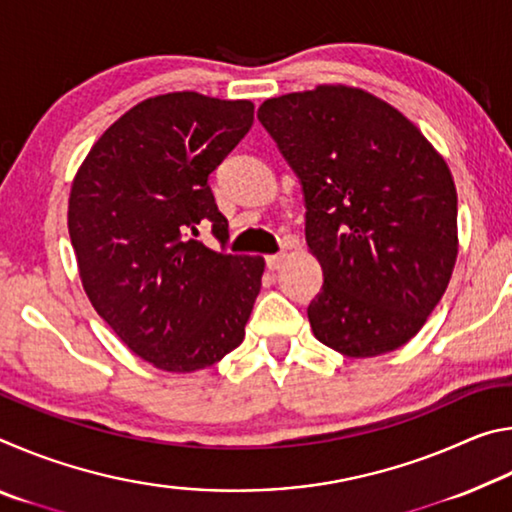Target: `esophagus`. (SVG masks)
<instances>
[{
	"instance_id": "esophagus-1",
	"label": "esophagus",
	"mask_w": 512,
	"mask_h": 512,
	"mask_svg": "<svg viewBox=\"0 0 512 512\" xmlns=\"http://www.w3.org/2000/svg\"><path fill=\"white\" fill-rule=\"evenodd\" d=\"M284 262H287V255H284V253L268 255V257H266V266L271 268V271H277V268H282Z\"/></svg>"
}]
</instances>
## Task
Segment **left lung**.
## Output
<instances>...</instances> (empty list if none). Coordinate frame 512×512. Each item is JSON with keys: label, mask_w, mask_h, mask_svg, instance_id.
<instances>
[{"label": "left lung", "mask_w": 512, "mask_h": 512, "mask_svg": "<svg viewBox=\"0 0 512 512\" xmlns=\"http://www.w3.org/2000/svg\"><path fill=\"white\" fill-rule=\"evenodd\" d=\"M257 119L298 173L305 237L323 268L307 309L316 339L350 359L409 343L452 277V171L391 103L350 85L266 99Z\"/></svg>", "instance_id": "obj_1"}]
</instances>
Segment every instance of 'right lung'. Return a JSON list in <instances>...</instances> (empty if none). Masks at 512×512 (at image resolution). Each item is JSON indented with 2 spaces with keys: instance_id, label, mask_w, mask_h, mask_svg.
<instances>
[{
  "instance_id": "add662e5",
  "label": "right lung",
  "mask_w": 512,
  "mask_h": 512,
  "mask_svg": "<svg viewBox=\"0 0 512 512\" xmlns=\"http://www.w3.org/2000/svg\"><path fill=\"white\" fill-rule=\"evenodd\" d=\"M253 101L169 92L124 112L88 153L67 228L83 289L121 343L151 366L194 372L244 341L264 257L207 248L228 219L207 178L253 126Z\"/></svg>"
}]
</instances>
